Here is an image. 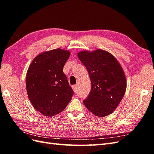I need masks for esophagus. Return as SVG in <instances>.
Listing matches in <instances>:
<instances>
[{
	"mask_svg": "<svg viewBox=\"0 0 154 154\" xmlns=\"http://www.w3.org/2000/svg\"><path fill=\"white\" fill-rule=\"evenodd\" d=\"M72 88L73 90V91L75 92H77V90H78V86L77 85H73L72 86Z\"/></svg>",
	"mask_w": 154,
	"mask_h": 154,
	"instance_id": "obj_1",
	"label": "esophagus"
}]
</instances>
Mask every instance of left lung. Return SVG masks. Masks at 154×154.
Wrapping results in <instances>:
<instances>
[{"label":"left lung","instance_id":"1","mask_svg":"<svg viewBox=\"0 0 154 154\" xmlns=\"http://www.w3.org/2000/svg\"><path fill=\"white\" fill-rule=\"evenodd\" d=\"M77 56L86 67L91 81V90L83 101L85 107L97 116L110 115L125 92L123 69L116 58L104 50L81 51Z\"/></svg>","mask_w":154,"mask_h":154}]
</instances>
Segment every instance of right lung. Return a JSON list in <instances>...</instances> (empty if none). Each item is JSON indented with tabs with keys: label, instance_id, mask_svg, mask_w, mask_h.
<instances>
[{
	"label": "right lung",
	"instance_id": "right-lung-1",
	"mask_svg": "<svg viewBox=\"0 0 154 154\" xmlns=\"http://www.w3.org/2000/svg\"><path fill=\"white\" fill-rule=\"evenodd\" d=\"M69 51L53 49L42 53L31 63L26 77V92L33 107L45 116H53L64 110L73 91L63 68Z\"/></svg>",
	"mask_w": 154,
	"mask_h": 154
}]
</instances>
